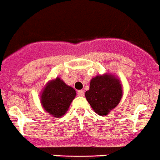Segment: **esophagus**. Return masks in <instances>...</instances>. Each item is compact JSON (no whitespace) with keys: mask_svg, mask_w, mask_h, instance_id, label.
<instances>
[{"mask_svg":"<svg viewBox=\"0 0 160 160\" xmlns=\"http://www.w3.org/2000/svg\"><path fill=\"white\" fill-rule=\"evenodd\" d=\"M78 96H83V95H84V91H82V90L78 91Z\"/></svg>","mask_w":160,"mask_h":160,"instance_id":"34e87169","label":"esophagus"}]
</instances>
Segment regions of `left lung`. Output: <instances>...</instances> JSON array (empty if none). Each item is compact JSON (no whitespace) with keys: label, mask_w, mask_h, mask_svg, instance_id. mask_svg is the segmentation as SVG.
<instances>
[{"label":"left lung","mask_w":160,"mask_h":160,"mask_svg":"<svg viewBox=\"0 0 160 160\" xmlns=\"http://www.w3.org/2000/svg\"><path fill=\"white\" fill-rule=\"evenodd\" d=\"M85 95L94 111L99 116H105L119 103L122 88L119 80L112 75H99L91 79Z\"/></svg>","instance_id":"1"}]
</instances>
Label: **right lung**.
Instances as JSON below:
<instances>
[{
    "mask_svg": "<svg viewBox=\"0 0 160 160\" xmlns=\"http://www.w3.org/2000/svg\"><path fill=\"white\" fill-rule=\"evenodd\" d=\"M76 91L67 86L61 78L48 82L41 95V103L43 108L53 117H62L74 99Z\"/></svg>",
    "mask_w": 160,
    "mask_h": 160,
    "instance_id": "right-lung-1",
    "label": "right lung"
}]
</instances>
